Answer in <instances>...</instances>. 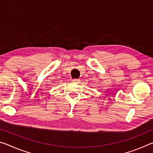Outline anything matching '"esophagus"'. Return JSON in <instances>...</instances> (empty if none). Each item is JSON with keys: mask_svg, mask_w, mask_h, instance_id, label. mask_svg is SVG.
<instances>
[{"mask_svg": "<svg viewBox=\"0 0 153 153\" xmlns=\"http://www.w3.org/2000/svg\"><path fill=\"white\" fill-rule=\"evenodd\" d=\"M79 81L80 80L79 79H73V82L74 83H76V84H78V83L79 82Z\"/></svg>", "mask_w": 153, "mask_h": 153, "instance_id": "esophagus-1", "label": "esophagus"}]
</instances>
